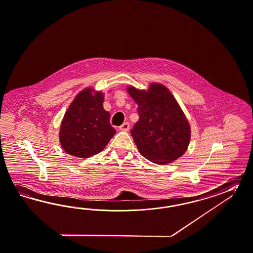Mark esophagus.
Wrapping results in <instances>:
<instances>
[{
	"label": "esophagus",
	"instance_id": "esophagus-1",
	"mask_svg": "<svg viewBox=\"0 0 253 253\" xmlns=\"http://www.w3.org/2000/svg\"><path fill=\"white\" fill-rule=\"evenodd\" d=\"M130 128L129 124L127 123V122H126V123H124L123 125H121L120 126H119V129L121 130V131H128Z\"/></svg>",
	"mask_w": 253,
	"mask_h": 253
}]
</instances>
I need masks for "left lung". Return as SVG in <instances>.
Instances as JSON below:
<instances>
[{"label":"left lung","instance_id":"8db88e82","mask_svg":"<svg viewBox=\"0 0 253 253\" xmlns=\"http://www.w3.org/2000/svg\"><path fill=\"white\" fill-rule=\"evenodd\" d=\"M138 105V121L131 135L139 153L153 163L164 165L185 153L191 127L172 93L166 86L152 83L149 89L126 88Z\"/></svg>","mask_w":253,"mask_h":253}]
</instances>
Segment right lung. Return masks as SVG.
Listing matches in <instances>:
<instances>
[{
	"label": "right lung",
	"instance_id": "add662e5",
	"mask_svg": "<svg viewBox=\"0 0 253 253\" xmlns=\"http://www.w3.org/2000/svg\"><path fill=\"white\" fill-rule=\"evenodd\" d=\"M103 103L104 93L88 87L70 104L58 134L60 145L68 154L83 159L96 155L116 134Z\"/></svg>",
	"mask_w": 253,
	"mask_h": 253
}]
</instances>
